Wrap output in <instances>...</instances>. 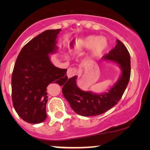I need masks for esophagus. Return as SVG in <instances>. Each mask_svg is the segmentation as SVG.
<instances>
[{"mask_svg": "<svg viewBox=\"0 0 150 150\" xmlns=\"http://www.w3.org/2000/svg\"><path fill=\"white\" fill-rule=\"evenodd\" d=\"M76 69L75 68H69L67 71V76L68 78H71L76 75Z\"/></svg>", "mask_w": 150, "mask_h": 150, "instance_id": "34e87169", "label": "esophagus"}]
</instances>
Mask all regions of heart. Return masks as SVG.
I'll return each instance as SVG.
<instances>
[{"mask_svg": "<svg viewBox=\"0 0 150 150\" xmlns=\"http://www.w3.org/2000/svg\"><path fill=\"white\" fill-rule=\"evenodd\" d=\"M79 46L83 49L91 48V57H98L106 50L108 42L104 38L90 35L82 38L79 41Z\"/></svg>", "mask_w": 150, "mask_h": 150, "instance_id": "b5f03b06", "label": "heart"}]
</instances>
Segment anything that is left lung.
Instances as JSON below:
<instances>
[{"mask_svg":"<svg viewBox=\"0 0 150 150\" xmlns=\"http://www.w3.org/2000/svg\"><path fill=\"white\" fill-rule=\"evenodd\" d=\"M103 59L116 64L121 70L118 79L106 92L97 93L81 89L76 83L77 76L70 78L63 85V95L78 115L89 117L104 113L118 103L128 86L131 71L130 56L124 44L117 40L115 47Z\"/></svg>","mask_w":150,"mask_h":150,"instance_id":"left-lung-1","label":"left lung"}]
</instances>
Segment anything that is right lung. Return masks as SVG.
Returning <instances> with one entry per match:
<instances>
[{
    "label": "right lung",
    "mask_w": 150,
    "mask_h": 150,
    "mask_svg": "<svg viewBox=\"0 0 150 150\" xmlns=\"http://www.w3.org/2000/svg\"><path fill=\"white\" fill-rule=\"evenodd\" d=\"M61 29L47 30L23 47L16 59L12 74V102L16 112L30 124L46 119L47 87L51 83L63 85L67 69L53 65L50 55L56 53L58 35Z\"/></svg>",
    "instance_id": "add662e5"
}]
</instances>
